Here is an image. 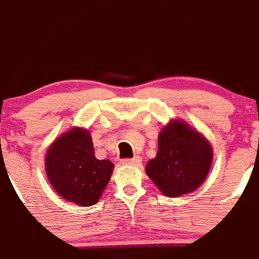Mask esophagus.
Here are the masks:
<instances>
[{
  "mask_svg": "<svg viewBox=\"0 0 259 259\" xmlns=\"http://www.w3.org/2000/svg\"><path fill=\"white\" fill-rule=\"evenodd\" d=\"M123 164H134V166H137V164L141 163V158L135 157V158H125V159H122Z\"/></svg>",
  "mask_w": 259,
  "mask_h": 259,
  "instance_id": "obj_1",
  "label": "esophagus"
}]
</instances>
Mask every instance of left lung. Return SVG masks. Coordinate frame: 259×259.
<instances>
[{"instance_id":"left-lung-1","label":"left lung","mask_w":259,"mask_h":259,"mask_svg":"<svg viewBox=\"0 0 259 259\" xmlns=\"http://www.w3.org/2000/svg\"><path fill=\"white\" fill-rule=\"evenodd\" d=\"M212 161L209 141L183 122H172L158 137V153L146 174L168 197L197 189L206 179Z\"/></svg>"}]
</instances>
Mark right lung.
Listing matches in <instances>:
<instances>
[{
	"label": "right lung",
	"instance_id": "obj_1",
	"mask_svg": "<svg viewBox=\"0 0 259 259\" xmlns=\"http://www.w3.org/2000/svg\"><path fill=\"white\" fill-rule=\"evenodd\" d=\"M45 162L53 188L65 200L80 206L98 202L114 168L110 161L95 157L91 135L80 128L71 130L54 141Z\"/></svg>",
	"mask_w": 259,
	"mask_h": 259
}]
</instances>
